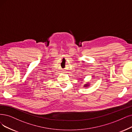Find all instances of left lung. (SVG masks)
Returning <instances> with one entry per match:
<instances>
[{
    "label": "left lung",
    "mask_w": 132,
    "mask_h": 132,
    "mask_svg": "<svg viewBox=\"0 0 132 132\" xmlns=\"http://www.w3.org/2000/svg\"><path fill=\"white\" fill-rule=\"evenodd\" d=\"M88 86H89V84L88 83V84H84V87H88Z\"/></svg>",
    "instance_id": "left-lung-1"
}]
</instances>
